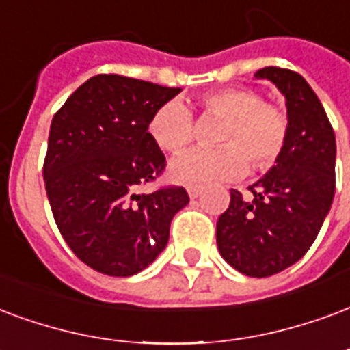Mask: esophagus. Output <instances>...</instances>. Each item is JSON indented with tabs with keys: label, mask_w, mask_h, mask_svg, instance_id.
<instances>
[{
	"label": "esophagus",
	"mask_w": 350,
	"mask_h": 350,
	"mask_svg": "<svg viewBox=\"0 0 350 350\" xmlns=\"http://www.w3.org/2000/svg\"><path fill=\"white\" fill-rule=\"evenodd\" d=\"M187 193H189V196H191V198H196V196L202 193V185H196V183H189Z\"/></svg>",
	"instance_id": "esophagus-1"
}]
</instances>
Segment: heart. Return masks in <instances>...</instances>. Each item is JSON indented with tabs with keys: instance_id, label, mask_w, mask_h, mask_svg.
<instances>
[{
	"instance_id": "b5f03b06",
	"label": "heart",
	"mask_w": 350,
	"mask_h": 350,
	"mask_svg": "<svg viewBox=\"0 0 350 350\" xmlns=\"http://www.w3.org/2000/svg\"><path fill=\"white\" fill-rule=\"evenodd\" d=\"M202 113L219 118V148H196L170 163V176L182 183L232 182L247 174L273 168L284 154L289 137V118L280 105L263 102L256 90L224 89L198 100ZM150 137L165 152L178 154L195 141L193 113L182 102H167L154 111Z\"/></svg>"
}]
</instances>
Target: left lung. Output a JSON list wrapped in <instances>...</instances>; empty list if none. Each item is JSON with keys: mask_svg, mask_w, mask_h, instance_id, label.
<instances>
[{"mask_svg": "<svg viewBox=\"0 0 350 350\" xmlns=\"http://www.w3.org/2000/svg\"><path fill=\"white\" fill-rule=\"evenodd\" d=\"M254 77L286 96L289 137L278 163L248 187L252 200L230 191V206L217 222V247L235 271L265 278L306 254L327 219L336 191V135L300 74L265 66Z\"/></svg>", "mask_w": 350, "mask_h": 350, "instance_id": "8db88e82", "label": "left lung"}]
</instances>
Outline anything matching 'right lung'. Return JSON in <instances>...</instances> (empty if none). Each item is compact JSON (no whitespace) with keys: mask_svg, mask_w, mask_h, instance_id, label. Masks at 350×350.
I'll return each mask as SVG.
<instances>
[{"mask_svg":"<svg viewBox=\"0 0 350 350\" xmlns=\"http://www.w3.org/2000/svg\"><path fill=\"white\" fill-rule=\"evenodd\" d=\"M180 90L100 74L51 120L44 159L51 213L72 252L98 273L131 276L148 267L167 247L172 217L189 204L183 187L135 193L167 167L148 122Z\"/></svg>","mask_w":350,"mask_h":350,"instance_id":"1","label":"right lung"}]
</instances>
